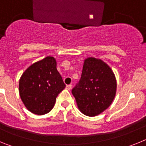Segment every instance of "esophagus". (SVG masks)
Here are the masks:
<instances>
[{"mask_svg":"<svg viewBox=\"0 0 146 146\" xmlns=\"http://www.w3.org/2000/svg\"><path fill=\"white\" fill-rule=\"evenodd\" d=\"M72 85L71 84H69V85H67L66 86V89H68V90H69V91H70L71 89H72Z\"/></svg>","mask_w":146,"mask_h":146,"instance_id":"34e87169","label":"esophagus"}]
</instances>
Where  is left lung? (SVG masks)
Returning <instances> with one entry per match:
<instances>
[{"mask_svg": "<svg viewBox=\"0 0 146 146\" xmlns=\"http://www.w3.org/2000/svg\"><path fill=\"white\" fill-rule=\"evenodd\" d=\"M113 71L102 60L88 58L84 62L80 80L72 90L81 112L96 116L113 102L116 92Z\"/></svg>", "mask_w": 146, "mask_h": 146, "instance_id": "1", "label": "left lung"}]
</instances>
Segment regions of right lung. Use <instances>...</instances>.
Here are the masks:
<instances>
[{
    "instance_id": "1",
    "label": "right lung",
    "mask_w": 146,
    "mask_h": 146,
    "mask_svg": "<svg viewBox=\"0 0 146 146\" xmlns=\"http://www.w3.org/2000/svg\"><path fill=\"white\" fill-rule=\"evenodd\" d=\"M66 87L53 57H46L25 71L19 82L22 101L36 115H44L53 108L56 97Z\"/></svg>"
}]
</instances>
